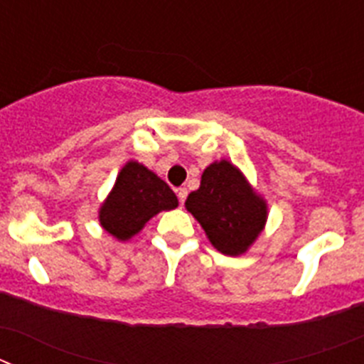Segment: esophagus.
<instances>
[{"label": "esophagus", "mask_w": 364, "mask_h": 364, "mask_svg": "<svg viewBox=\"0 0 364 364\" xmlns=\"http://www.w3.org/2000/svg\"><path fill=\"white\" fill-rule=\"evenodd\" d=\"M176 197H178L180 204H184L186 198H188V189H186V188H178V189H176Z\"/></svg>", "instance_id": "obj_1"}]
</instances>
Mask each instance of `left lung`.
I'll return each instance as SVG.
<instances>
[{"mask_svg": "<svg viewBox=\"0 0 364 364\" xmlns=\"http://www.w3.org/2000/svg\"><path fill=\"white\" fill-rule=\"evenodd\" d=\"M186 208L224 255L246 252L266 222V202L228 160L211 164L202 173L200 188L189 193Z\"/></svg>", "mask_w": 364, "mask_h": 364, "instance_id": "1", "label": "left lung"}]
</instances>
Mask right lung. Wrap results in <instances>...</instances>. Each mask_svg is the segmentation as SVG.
<instances>
[{"instance_id":"obj_1","label":"right lung","mask_w":364,"mask_h":364,"mask_svg":"<svg viewBox=\"0 0 364 364\" xmlns=\"http://www.w3.org/2000/svg\"><path fill=\"white\" fill-rule=\"evenodd\" d=\"M178 205L162 178L138 162H127L100 210V224L118 240L131 239L151 217Z\"/></svg>"}]
</instances>
